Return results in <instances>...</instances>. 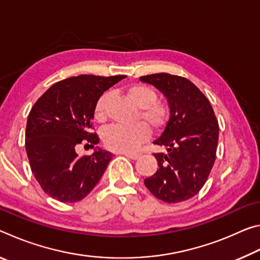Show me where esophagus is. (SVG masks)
<instances>
[{
    "mask_svg": "<svg viewBox=\"0 0 260 260\" xmlns=\"http://www.w3.org/2000/svg\"><path fill=\"white\" fill-rule=\"evenodd\" d=\"M124 156H126L127 158H131V159H133V160H136V159H138V158L141 156V153H136V152H134V153L125 152Z\"/></svg>",
    "mask_w": 260,
    "mask_h": 260,
    "instance_id": "obj_1",
    "label": "esophagus"
}]
</instances>
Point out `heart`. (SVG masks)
Returning a JSON list of instances; mask_svg holds the SVG:
<instances>
[{"mask_svg": "<svg viewBox=\"0 0 260 260\" xmlns=\"http://www.w3.org/2000/svg\"><path fill=\"white\" fill-rule=\"evenodd\" d=\"M126 96L136 108L141 110V118L153 129H159L165 125L167 109L157 102V93L149 86L136 83L126 89ZM110 99L109 93H104L96 101L94 108L95 120L102 122L107 118V104ZM144 124L133 127L111 126L103 132L105 147L117 152H132L147 141L150 131Z\"/></svg>", "mask_w": 260, "mask_h": 260, "instance_id": "heart-1", "label": "heart"}]
</instances>
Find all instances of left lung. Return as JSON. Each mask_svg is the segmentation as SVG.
I'll return each mask as SVG.
<instances>
[{
  "instance_id": "1",
  "label": "left lung",
  "mask_w": 260,
  "mask_h": 260,
  "mask_svg": "<svg viewBox=\"0 0 260 260\" xmlns=\"http://www.w3.org/2000/svg\"><path fill=\"white\" fill-rule=\"evenodd\" d=\"M140 81L157 88L165 96L170 118L153 143L166 153H155L157 172L144 180L153 196L166 203L191 199L204 186L217 151L219 126L205 95L188 79L156 73Z\"/></svg>"
}]
</instances>
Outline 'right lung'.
Here are the masks:
<instances>
[{
    "mask_svg": "<svg viewBox=\"0 0 260 260\" xmlns=\"http://www.w3.org/2000/svg\"><path fill=\"white\" fill-rule=\"evenodd\" d=\"M125 76L81 74L56 82L33 105L26 125V152L30 170L43 191L63 203L86 197L98 184L112 153L96 147L90 156L79 157L76 146L87 140L96 101Z\"/></svg>",
    "mask_w": 260,
    "mask_h": 260,
    "instance_id": "add662e5",
    "label": "right lung"
}]
</instances>
